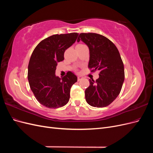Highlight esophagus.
Returning a JSON list of instances; mask_svg holds the SVG:
<instances>
[{
    "label": "esophagus",
    "instance_id": "1",
    "mask_svg": "<svg viewBox=\"0 0 153 153\" xmlns=\"http://www.w3.org/2000/svg\"><path fill=\"white\" fill-rule=\"evenodd\" d=\"M82 78H82V76H78V81H80V80H81L82 79Z\"/></svg>",
    "mask_w": 153,
    "mask_h": 153
}]
</instances>
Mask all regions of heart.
<instances>
[{
    "instance_id": "obj_1",
    "label": "heart",
    "mask_w": 153,
    "mask_h": 153,
    "mask_svg": "<svg viewBox=\"0 0 153 153\" xmlns=\"http://www.w3.org/2000/svg\"><path fill=\"white\" fill-rule=\"evenodd\" d=\"M78 46V45H77Z\"/></svg>"
}]
</instances>
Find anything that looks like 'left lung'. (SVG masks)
<instances>
[{"label":"left lung","instance_id":"8db88e82","mask_svg":"<svg viewBox=\"0 0 153 153\" xmlns=\"http://www.w3.org/2000/svg\"><path fill=\"white\" fill-rule=\"evenodd\" d=\"M82 41L89 48L88 68L91 72L99 70V78L89 79L85 91L87 103L94 107H105L116 99L124 80V64L115 45L106 37L96 33H81Z\"/></svg>","mask_w":153,"mask_h":153}]
</instances>
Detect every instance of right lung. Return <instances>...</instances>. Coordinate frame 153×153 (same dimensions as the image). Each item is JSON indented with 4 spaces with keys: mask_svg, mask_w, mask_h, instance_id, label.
<instances>
[{
    "mask_svg": "<svg viewBox=\"0 0 153 153\" xmlns=\"http://www.w3.org/2000/svg\"><path fill=\"white\" fill-rule=\"evenodd\" d=\"M78 33L54 34L42 40L32 52L28 66L30 89L39 103L49 108L68 103L71 86L77 77L68 71L62 78L55 76L57 63L64 59L66 49L75 42Z\"/></svg>",
    "mask_w": 153,
    "mask_h": 153,
    "instance_id": "add662e5",
    "label": "right lung"
}]
</instances>
